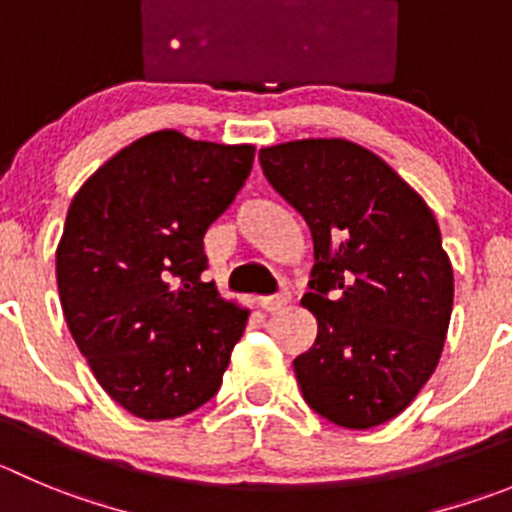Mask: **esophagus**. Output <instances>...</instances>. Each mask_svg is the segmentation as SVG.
Masks as SVG:
<instances>
[{
  "instance_id": "obj_1",
  "label": "esophagus",
  "mask_w": 512,
  "mask_h": 512,
  "mask_svg": "<svg viewBox=\"0 0 512 512\" xmlns=\"http://www.w3.org/2000/svg\"><path fill=\"white\" fill-rule=\"evenodd\" d=\"M290 303V293L288 290H280L278 295H270V298H262V310H267V313H280V310L285 308V305Z\"/></svg>"
}]
</instances>
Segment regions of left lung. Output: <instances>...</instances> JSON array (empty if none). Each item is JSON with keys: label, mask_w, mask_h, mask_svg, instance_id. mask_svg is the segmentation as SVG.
I'll return each mask as SVG.
<instances>
[{"label": "left lung", "mask_w": 512, "mask_h": 512, "mask_svg": "<svg viewBox=\"0 0 512 512\" xmlns=\"http://www.w3.org/2000/svg\"><path fill=\"white\" fill-rule=\"evenodd\" d=\"M260 164L313 237L300 303L318 336L293 361L303 399L338 427H379L442 356L455 278L437 219L384 159L343 138L262 148Z\"/></svg>", "instance_id": "obj_1"}]
</instances>
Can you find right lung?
<instances>
[{"label":"right lung","instance_id":"add662e5","mask_svg":"<svg viewBox=\"0 0 512 512\" xmlns=\"http://www.w3.org/2000/svg\"><path fill=\"white\" fill-rule=\"evenodd\" d=\"M255 146L138 138L75 194L57 290L98 384L141 419H176L222 386L247 310L219 298L204 232L250 176Z\"/></svg>","mask_w":512,"mask_h":512}]
</instances>
